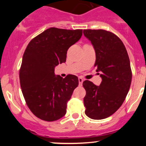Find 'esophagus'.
Listing matches in <instances>:
<instances>
[{
    "mask_svg": "<svg viewBox=\"0 0 146 146\" xmlns=\"http://www.w3.org/2000/svg\"><path fill=\"white\" fill-rule=\"evenodd\" d=\"M78 81H79V85H80V86H81L82 82H83V81H84V80L81 77H79L78 78Z\"/></svg>",
    "mask_w": 146,
    "mask_h": 146,
    "instance_id": "esophagus-1",
    "label": "esophagus"
}]
</instances>
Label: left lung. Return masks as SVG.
Segmentation results:
<instances>
[{
  "instance_id": "1",
  "label": "left lung",
  "mask_w": 146,
  "mask_h": 146,
  "mask_svg": "<svg viewBox=\"0 0 146 146\" xmlns=\"http://www.w3.org/2000/svg\"><path fill=\"white\" fill-rule=\"evenodd\" d=\"M83 34L95 48V66L101 72L102 80L100 86L88 80L82 83L86 91L85 113L90 119L99 120L112 115L125 100L131 83L130 61L124 44L112 32L84 29Z\"/></svg>"
}]
</instances>
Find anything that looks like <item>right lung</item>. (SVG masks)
<instances>
[{"label":"right lung","instance_id":"add662e5","mask_svg":"<svg viewBox=\"0 0 146 146\" xmlns=\"http://www.w3.org/2000/svg\"><path fill=\"white\" fill-rule=\"evenodd\" d=\"M82 35V29L48 28L33 38L25 51L20 86L27 107L42 120L54 121L66 114L78 78L70 74L65 78L56 76L54 68L66 62L68 49Z\"/></svg>","mask_w":146,"mask_h":146}]
</instances>
